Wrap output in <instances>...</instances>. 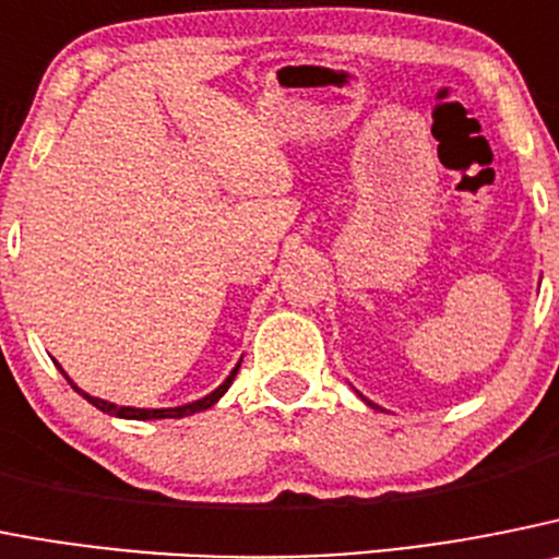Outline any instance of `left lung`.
<instances>
[{
  "mask_svg": "<svg viewBox=\"0 0 559 559\" xmlns=\"http://www.w3.org/2000/svg\"><path fill=\"white\" fill-rule=\"evenodd\" d=\"M360 399H362V402H366V404H371V407H377V404H373V402H368V399L362 396V393H360Z\"/></svg>",
  "mask_w": 559,
  "mask_h": 559,
  "instance_id": "1",
  "label": "left lung"
}]
</instances>
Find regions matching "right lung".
Instances as JSON below:
<instances>
[{"instance_id":"obj_1","label":"right lung","mask_w":559,"mask_h":559,"mask_svg":"<svg viewBox=\"0 0 559 559\" xmlns=\"http://www.w3.org/2000/svg\"><path fill=\"white\" fill-rule=\"evenodd\" d=\"M240 360H243V357H240ZM240 360L235 362V368H233V371H229V377L222 382V385L216 388V391H210L207 396L197 399V402L179 404V407H121V404H116V402H107V399H99V396H91V393H85L80 385H76L74 380H71L69 373L63 371V366H60V362H55V366L60 368V373H63L66 380L71 382V388H74V391L80 393L82 399H88V402L94 404L96 409H102V413H107V416L127 418V421H152V418H182V416H193V413H202V409L213 407V404H216L218 399H222L224 393L229 391V385H233L235 373H238V368H240Z\"/></svg>"}]
</instances>
